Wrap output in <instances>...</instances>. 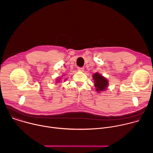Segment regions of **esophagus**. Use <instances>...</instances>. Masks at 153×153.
<instances>
[{
    "label": "esophagus",
    "mask_w": 153,
    "mask_h": 153,
    "mask_svg": "<svg viewBox=\"0 0 153 153\" xmlns=\"http://www.w3.org/2000/svg\"><path fill=\"white\" fill-rule=\"evenodd\" d=\"M77 70H78L79 71H83L84 68H82V67H78V68H77Z\"/></svg>",
    "instance_id": "esophagus-1"
}]
</instances>
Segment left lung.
Instances as JSON below:
<instances>
[{
    "instance_id": "1",
    "label": "left lung",
    "mask_w": 153,
    "mask_h": 153,
    "mask_svg": "<svg viewBox=\"0 0 153 153\" xmlns=\"http://www.w3.org/2000/svg\"><path fill=\"white\" fill-rule=\"evenodd\" d=\"M94 80V86H96V91L99 93L101 91H105L107 88L108 82L104 77L99 74L98 73H95L93 76Z\"/></svg>"
}]
</instances>
